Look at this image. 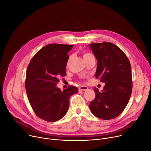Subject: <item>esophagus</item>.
Returning <instances> with one entry per match:
<instances>
[{
  "mask_svg": "<svg viewBox=\"0 0 151 151\" xmlns=\"http://www.w3.org/2000/svg\"><path fill=\"white\" fill-rule=\"evenodd\" d=\"M88 88L87 86H80L79 88V90L82 91H86V90H88Z\"/></svg>",
  "mask_w": 151,
  "mask_h": 151,
  "instance_id": "1",
  "label": "esophagus"
}]
</instances>
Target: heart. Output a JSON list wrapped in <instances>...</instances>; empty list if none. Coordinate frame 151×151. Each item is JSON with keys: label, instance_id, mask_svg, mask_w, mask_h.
I'll use <instances>...</instances> for the list:
<instances>
[{"label": "heart", "instance_id": "b5f03b06", "mask_svg": "<svg viewBox=\"0 0 151 151\" xmlns=\"http://www.w3.org/2000/svg\"><path fill=\"white\" fill-rule=\"evenodd\" d=\"M92 54H89V53H86V54H84V55H83V57H88V56H89V55H91Z\"/></svg>", "mask_w": 151, "mask_h": 151}]
</instances>
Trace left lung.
<instances>
[{
	"label": "left lung",
	"instance_id": "obj_1",
	"mask_svg": "<svg viewBox=\"0 0 151 151\" xmlns=\"http://www.w3.org/2000/svg\"><path fill=\"white\" fill-rule=\"evenodd\" d=\"M89 47L97 61L95 77L105 83L102 92L94 88L96 97L89 104L90 110L99 119H115L124 110L132 95L130 62L125 54L111 42L89 44Z\"/></svg>",
	"mask_w": 151,
	"mask_h": 151
}]
</instances>
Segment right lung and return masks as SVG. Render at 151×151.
Masks as SVG:
<instances>
[{
    "label": "right lung",
    "instance_id": "1",
    "mask_svg": "<svg viewBox=\"0 0 151 151\" xmlns=\"http://www.w3.org/2000/svg\"><path fill=\"white\" fill-rule=\"evenodd\" d=\"M73 45L51 44L39 50L27 70L25 88L28 99L36 115L47 122H56L66 115L69 98L77 93L70 86L61 91L57 86L59 78L66 75L68 52Z\"/></svg>",
    "mask_w": 151,
    "mask_h": 151
}]
</instances>
